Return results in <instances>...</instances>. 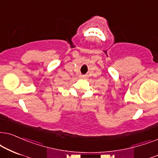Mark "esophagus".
<instances>
[{
	"mask_svg": "<svg viewBox=\"0 0 158 158\" xmlns=\"http://www.w3.org/2000/svg\"><path fill=\"white\" fill-rule=\"evenodd\" d=\"M87 77L86 75H81L80 76V78L81 79H86V78H87Z\"/></svg>",
	"mask_w": 158,
	"mask_h": 158,
	"instance_id": "1",
	"label": "esophagus"
}]
</instances>
